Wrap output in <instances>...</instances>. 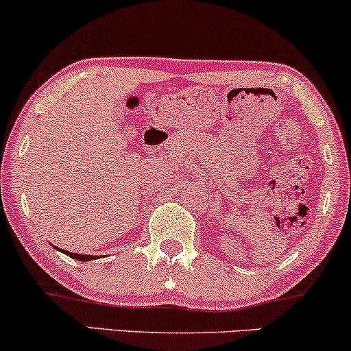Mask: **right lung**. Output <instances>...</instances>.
Wrapping results in <instances>:
<instances>
[{
	"mask_svg": "<svg viewBox=\"0 0 351 351\" xmlns=\"http://www.w3.org/2000/svg\"><path fill=\"white\" fill-rule=\"evenodd\" d=\"M58 249H59V247H58ZM59 251H62L64 254H67V256L72 257V259H77V261H92V259H95V256H84V254L69 252V251H64V249H59Z\"/></svg>",
	"mask_w": 351,
	"mask_h": 351,
	"instance_id": "1",
	"label": "right lung"
}]
</instances>
